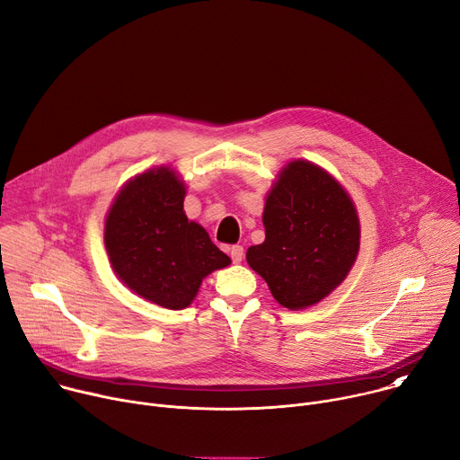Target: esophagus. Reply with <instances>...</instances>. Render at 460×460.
Segmentation results:
<instances>
[{"instance_id": "esophagus-1", "label": "esophagus", "mask_w": 460, "mask_h": 460, "mask_svg": "<svg viewBox=\"0 0 460 460\" xmlns=\"http://www.w3.org/2000/svg\"><path fill=\"white\" fill-rule=\"evenodd\" d=\"M229 254H231V260L234 261V264H240L242 258H243V247L242 245H233L229 249Z\"/></svg>"}]
</instances>
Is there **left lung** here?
<instances>
[{
  "label": "left lung",
  "mask_w": 460,
  "mask_h": 460,
  "mask_svg": "<svg viewBox=\"0 0 460 460\" xmlns=\"http://www.w3.org/2000/svg\"><path fill=\"white\" fill-rule=\"evenodd\" d=\"M261 222L266 240L251 245L245 258L280 305H314L351 271L360 247L357 209L322 167L289 162L268 194Z\"/></svg>",
  "instance_id": "8db88e82"
}]
</instances>
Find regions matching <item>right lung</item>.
<instances>
[{
    "instance_id": "obj_1",
    "label": "right lung",
    "mask_w": 460,
    "mask_h": 460,
    "mask_svg": "<svg viewBox=\"0 0 460 460\" xmlns=\"http://www.w3.org/2000/svg\"><path fill=\"white\" fill-rule=\"evenodd\" d=\"M185 185L171 167L128 180L105 218V249L118 279L167 309L187 307L202 280L231 264L183 211Z\"/></svg>"
}]
</instances>
